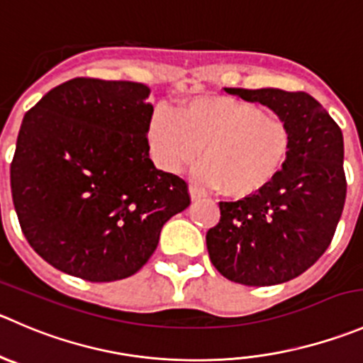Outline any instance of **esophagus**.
Listing matches in <instances>:
<instances>
[{
	"label": "esophagus",
	"mask_w": 363,
	"mask_h": 363,
	"mask_svg": "<svg viewBox=\"0 0 363 363\" xmlns=\"http://www.w3.org/2000/svg\"><path fill=\"white\" fill-rule=\"evenodd\" d=\"M189 196H191V200H193V202H195V200L202 199L203 195H202V193H200L196 188H189Z\"/></svg>",
	"instance_id": "esophagus-1"
}]
</instances>
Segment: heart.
I'll return each instance as SVG.
<instances>
[{
  "label": "heart",
  "mask_w": 363,
  "mask_h": 363,
  "mask_svg": "<svg viewBox=\"0 0 363 363\" xmlns=\"http://www.w3.org/2000/svg\"><path fill=\"white\" fill-rule=\"evenodd\" d=\"M149 142L156 163L179 172L202 149L193 170L206 188L227 196L255 195L279 177L291 150L289 125L267 117L259 106L223 96L196 97L177 113L156 108L149 122Z\"/></svg>",
  "instance_id": "heart-1"
}]
</instances>
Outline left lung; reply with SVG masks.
<instances>
[{
    "mask_svg": "<svg viewBox=\"0 0 363 363\" xmlns=\"http://www.w3.org/2000/svg\"><path fill=\"white\" fill-rule=\"evenodd\" d=\"M269 108L289 125L291 150L279 177L257 195L220 202L206 235L211 262L242 286H277L307 271L335 234L346 200L342 131L305 92L225 88Z\"/></svg>",
    "mask_w": 363,
    "mask_h": 363,
    "instance_id": "left-lung-1",
    "label": "left lung"
}]
</instances>
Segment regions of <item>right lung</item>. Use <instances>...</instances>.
Returning <instances> with one entry per match:
<instances>
[{"label":"right lung","mask_w":363,"mask_h":363,"mask_svg":"<svg viewBox=\"0 0 363 363\" xmlns=\"http://www.w3.org/2000/svg\"><path fill=\"white\" fill-rule=\"evenodd\" d=\"M149 96L143 83L74 77L24 115L13 207L31 248L67 275H135L163 225L189 206L188 184L149 157Z\"/></svg>","instance_id":"right-lung-1"}]
</instances>
